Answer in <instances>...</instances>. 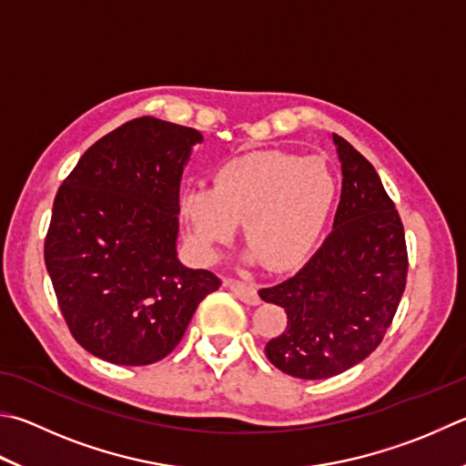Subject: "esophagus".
I'll list each match as a JSON object with an SVG mask.
<instances>
[{
	"mask_svg": "<svg viewBox=\"0 0 466 466\" xmlns=\"http://www.w3.org/2000/svg\"><path fill=\"white\" fill-rule=\"evenodd\" d=\"M223 284H225L227 288H229L231 292H233L237 298H239L241 302L251 304V306H258V304H259V296H258L256 286L239 282V279H233V278H227Z\"/></svg>",
	"mask_w": 466,
	"mask_h": 466,
	"instance_id": "esophagus-1",
	"label": "esophagus"
}]
</instances>
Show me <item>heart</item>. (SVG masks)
Returning <instances> with one entry per match:
<instances>
[{
  "instance_id": "obj_1",
  "label": "heart",
  "mask_w": 466,
  "mask_h": 466,
  "mask_svg": "<svg viewBox=\"0 0 466 466\" xmlns=\"http://www.w3.org/2000/svg\"><path fill=\"white\" fill-rule=\"evenodd\" d=\"M335 198L337 180L319 157L266 150L217 166L213 188L184 190L180 215L192 248L205 259H217L245 221L248 259L286 271L309 259Z\"/></svg>"
}]
</instances>
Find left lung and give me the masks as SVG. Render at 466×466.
Instances as JSON below:
<instances>
[{
	"mask_svg": "<svg viewBox=\"0 0 466 466\" xmlns=\"http://www.w3.org/2000/svg\"><path fill=\"white\" fill-rule=\"evenodd\" d=\"M332 142L342 172L332 231L296 276L259 289L261 300L288 314L266 355L298 380H327L370 357L406 289V235L396 205L347 139L332 134Z\"/></svg>",
	"mask_w": 466,
	"mask_h": 466,
	"instance_id": "left-lung-1",
	"label": "left lung"
}]
</instances>
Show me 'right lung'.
<instances>
[{"mask_svg":"<svg viewBox=\"0 0 466 466\" xmlns=\"http://www.w3.org/2000/svg\"><path fill=\"white\" fill-rule=\"evenodd\" d=\"M200 131L131 119L86 150L58 188L44 261L75 340L116 365L170 355L221 286L177 253L180 178Z\"/></svg>","mask_w":466,"mask_h":466,"instance_id":"add662e5","label":"right lung"}]
</instances>
